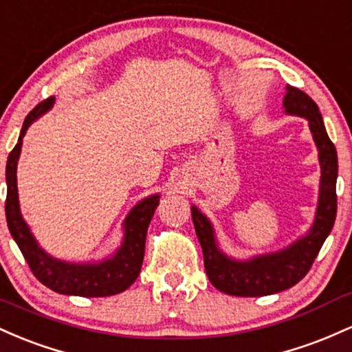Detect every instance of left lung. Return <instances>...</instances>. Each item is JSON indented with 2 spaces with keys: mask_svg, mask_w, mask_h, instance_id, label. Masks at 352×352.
Here are the masks:
<instances>
[{
  "mask_svg": "<svg viewBox=\"0 0 352 352\" xmlns=\"http://www.w3.org/2000/svg\"><path fill=\"white\" fill-rule=\"evenodd\" d=\"M283 108L286 114L304 118L307 121L318 148L321 179L314 221L306 234L299 236L289 246L266 254L238 259L221 250L211 219L192 204L191 216L197 239L203 248L206 274L212 286L221 293L258 298L289 289L311 270L316 256L334 226L338 211V153L327 136L318 104L301 89L286 86Z\"/></svg>",
  "mask_w": 352,
  "mask_h": 352,
  "instance_id": "left-lung-1",
  "label": "left lung"
}]
</instances>
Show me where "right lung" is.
I'll list each match as a JSON object with an SVG mask.
<instances>
[{
	"label": "right lung",
	"instance_id": "right-lung-1",
	"mask_svg": "<svg viewBox=\"0 0 352 352\" xmlns=\"http://www.w3.org/2000/svg\"><path fill=\"white\" fill-rule=\"evenodd\" d=\"M54 98L39 102L26 116L19 133L18 143L8 156L6 163V223L19 251L25 256L31 271L39 283L54 293L81 298H104L128 289L140 276L144 258V243L148 226L155 209L160 204V195H151L134 204L123 221V241L120 248L100 261L73 263L51 256L39 246L23 218L18 197V160L21 155L23 138L31 124L53 108Z\"/></svg>",
	"mask_w": 352,
	"mask_h": 352
}]
</instances>
